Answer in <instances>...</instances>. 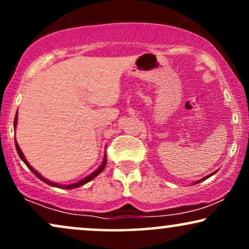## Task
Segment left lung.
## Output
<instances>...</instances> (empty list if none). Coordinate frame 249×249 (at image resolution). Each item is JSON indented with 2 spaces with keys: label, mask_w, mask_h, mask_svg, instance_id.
Segmentation results:
<instances>
[{
  "label": "left lung",
  "mask_w": 249,
  "mask_h": 249,
  "mask_svg": "<svg viewBox=\"0 0 249 249\" xmlns=\"http://www.w3.org/2000/svg\"><path fill=\"white\" fill-rule=\"evenodd\" d=\"M213 174H215V172H213ZM213 174H212V175H210V176H213ZM210 176H207V177H204V178H202V179H200V180L195 181V182H194V184H199V182H201V181H203V180H206V179H207V178H208V177H210Z\"/></svg>",
  "instance_id": "obj_1"
}]
</instances>
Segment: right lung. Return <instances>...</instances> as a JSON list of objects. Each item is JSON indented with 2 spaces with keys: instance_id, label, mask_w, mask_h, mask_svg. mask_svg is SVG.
<instances>
[{
  "instance_id": "obj_1",
  "label": "right lung",
  "mask_w": 249,
  "mask_h": 249,
  "mask_svg": "<svg viewBox=\"0 0 249 249\" xmlns=\"http://www.w3.org/2000/svg\"><path fill=\"white\" fill-rule=\"evenodd\" d=\"M16 125H17V115L15 116V122H14V126H15V128H16ZM15 143H16V149H17V153H18V155H19V157L21 159V161H23L25 164L27 165V168L31 170V171L33 172L34 175L36 176L37 178L40 179V180H42V181H45L46 184H48V185H50V186H54V187H58V188H67V190H72V188H77V187H80V186H83V185H85V184H87L88 181H90L92 180L93 178H95L97 175L100 174V172H102L103 171V169L106 168V164H107V157H106V155H105V159H103V162H102V164L100 165V168L99 169H96L95 171L93 172V174H90L89 176H87L86 178H84L83 180H80V181H78V182H74V184H71V185H59V184H56V182H53V181H50V180H48V179H46L45 177H42V176H41L39 172L37 171H36V170H34L32 166H31L30 164H28V162L26 161V159H25V156H24V154L21 153V150H20V148H19V146H18V143H17V141L15 140Z\"/></svg>"
}]
</instances>
